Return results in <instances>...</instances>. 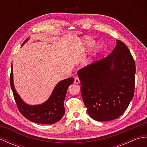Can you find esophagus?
Returning <instances> with one entry per match:
<instances>
[{
  "label": "esophagus",
  "instance_id": "obj_1",
  "mask_svg": "<svg viewBox=\"0 0 147 147\" xmlns=\"http://www.w3.org/2000/svg\"><path fill=\"white\" fill-rule=\"evenodd\" d=\"M74 83H75L76 84H79L80 83V81L78 77L75 78V79H74Z\"/></svg>",
  "mask_w": 147,
  "mask_h": 147
}]
</instances>
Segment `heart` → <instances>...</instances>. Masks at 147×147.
I'll use <instances>...</instances> for the list:
<instances>
[{"instance_id":"heart-1","label":"heart","mask_w":147,"mask_h":147,"mask_svg":"<svg viewBox=\"0 0 147 147\" xmlns=\"http://www.w3.org/2000/svg\"><path fill=\"white\" fill-rule=\"evenodd\" d=\"M94 43H95V40L93 38H92V37L88 36L84 37L82 40V47L83 51L89 50L90 48L92 47V46L94 45ZM99 49H100V45L96 44L94 47V48H93L92 55L88 59V62H92L93 57H94V56L96 54H97V52H98Z\"/></svg>"}]
</instances>
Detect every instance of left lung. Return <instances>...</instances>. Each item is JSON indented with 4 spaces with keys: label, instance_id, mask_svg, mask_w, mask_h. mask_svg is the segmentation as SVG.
Here are the masks:
<instances>
[{
    "label": "left lung",
    "instance_id": "left-lung-1",
    "mask_svg": "<svg viewBox=\"0 0 147 147\" xmlns=\"http://www.w3.org/2000/svg\"><path fill=\"white\" fill-rule=\"evenodd\" d=\"M135 73L129 50L118 40L105 58L78 71L81 93L90 116L97 121L120 117L133 97Z\"/></svg>",
    "mask_w": 147,
    "mask_h": 147
}]
</instances>
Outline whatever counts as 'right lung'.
Wrapping results in <instances>:
<instances>
[{"mask_svg": "<svg viewBox=\"0 0 147 147\" xmlns=\"http://www.w3.org/2000/svg\"><path fill=\"white\" fill-rule=\"evenodd\" d=\"M30 38L24 40L21 46L28 41ZM12 64L10 83L14 97L21 114L29 121L43 124H52L60 121L65 114L64 99L68 87L73 84L74 79L69 78L61 81L54 87L51 96L45 102L38 105H29L24 102L15 89L13 80Z\"/></svg>", "mask_w": 147, "mask_h": 147, "instance_id": "1", "label": "right lung"}]
</instances>
